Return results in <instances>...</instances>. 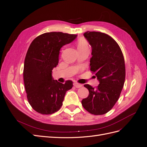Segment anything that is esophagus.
<instances>
[{"mask_svg": "<svg viewBox=\"0 0 147 147\" xmlns=\"http://www.w3.org/2000/svg\"><path fill=\"white\" fill-rule=\"evenodd\" d=\"M74 86L75 88H79L82 87V84H79V83H74Z\"/></svg>", "mask_w": 147, "mask_h": 147, "instance_id": "obj_1", "label": "esophagus"}]
</instances>
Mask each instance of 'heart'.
<instances>
[{"label": "heart", "instance_id": "obj_1", "mask_svg": "<svg viewBox=\"0 0 147 147\" xmlns=\"http://www.w3.org/2000/svg\"><path fill=\"white\" fill-rule=\"evenodd\" d=\"M77 48H78V50L85 48H88V43L86 40L83 38L78 39V40L77 41Z\"/></svg>", "mask_w": 147, "mask_h": 147}]
</instances>
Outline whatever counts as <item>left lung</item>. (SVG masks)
Masks as SVG:
<instances>
[{
    "mask_svg": "<svg viewBox=\"0 0 147 147\" xmlns=\"http://www.w3.org/2000/svg\"><path fill=\"white\" fill-rule=\"evenodd\" d=\"M83 35L92 47L90 70L100 83L96 88L84 84L89 95L82 104L91 114L104 115L116 104L123 88L126 75L124 56L118 44L109 35L87 31Z\"/></svg>",
    "mask_w": 147,
    "mask_h": 147,
    "instance_id": "obj_1",
    "label": "left lung"
}]
</instances>
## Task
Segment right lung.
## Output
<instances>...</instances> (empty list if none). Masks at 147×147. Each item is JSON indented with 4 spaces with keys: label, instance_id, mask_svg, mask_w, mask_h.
<instances>
[{
    "label": "right lung",
    "instance_id": "add662e5",
    "mask_svg": "<svg viewBox=\"0 0 147 147\" xmlns=\"http://www.w3.org/2000/svg\"><path fill=\"white\" fill-rule=\"evenodd\" d=\"M77 36L61 32H47L30 43L24 60L23 78L28 102L37 112L50 115L58 111L66 91L72 88V81L59 83L53 79L51 74L59 63L61 48Z\"/></svg>",
    "mask_w": 147,
    "mask_h": 147
}]
</instances>
